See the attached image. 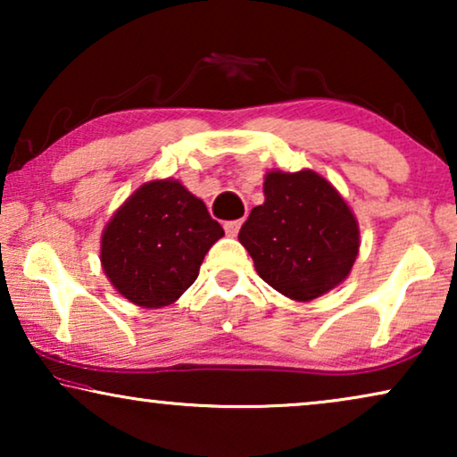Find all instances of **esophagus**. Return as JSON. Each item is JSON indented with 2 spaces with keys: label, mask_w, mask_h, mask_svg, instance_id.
Segmentation results:
<instances>
[{
  "label": "esophagus",
  "mask_w": 457,
  "mask_h": 457,
  "mask_svg": "<svg viewBox=\"0 0 457 457\" xmlns=\"http://www.w3.org/2000/svg\"><path fill=\"white\" fill-rule=\"evenodd\" d=\"M243 220H230V222H224V230H227L228 237H237L239 235V228H241Z\"/></svg>",
  "instance_id": "1"
}]
</instances>
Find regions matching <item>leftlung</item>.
<instances>
[{"mask_svg":"<svg viewBox=\"0 0 457 457\" xmlns=\"http://www.w3.org/2000/svg\"><path fill=\"white\" fill-rule=\"evenodd\" d=\"M239 241L262 280L285 297L312 302L349 277L360 227L341 193L318 172L270 170L264 204L252 210Z\"/></svg>","mask_w":457,"mask_h":457,"instance_id":"8db88e82","label":"left lung"}]
</instances>
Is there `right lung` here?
<instances>
[{"label": "right lung", "mask_w": 457, "mask_h": 457, "mask_svg": "<svg viewBox=\"0 0 457 457\" xmlns=\"http://www.w3.org/2000/svg\"><path fill=\"white\" fill-rule=\"evenodd\" d=\"M224 230L177 179L147 180L114 212L99 260L112 287L139 308H164L195 283Z\"/></svg>", "instance_id": "obj_1"}]
</instances>
